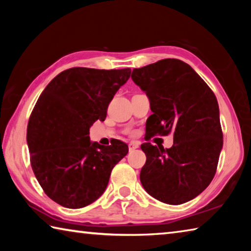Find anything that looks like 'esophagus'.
<instances>
[{"label": "esophagus", "instance_id": "obj_1", "mask_svg": "<svg viewBox=\"0 0 251 251\" xmlns=\"http://www.w3.org/2000/svg\"><path fill=\"white\" fill-rule=\"evenodd\" d=\"M128 148H129V151L136 150V148H138V144L137 143H130L128 145Z\"/></svg>", "mask_w": 251, "mask_h": 251}]
</instances>
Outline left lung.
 Returning <instances> with one entry per match:
<instances>
[{
	"label": "left lung",
	"mask_w": 251,
	"mask_h": 251,
	"mask_svg": "<svg viewBox=\"0 0 251 251\" xmlns=\"http://www.w3.org/2000/svg\"><path fill=\"white\" fill-rule=\"evenodd\" d=\"M131 78L146 93L152 114L146 122L147 141L174 135L166 148L142 144L146 155L141 182L159 201L180 205L197 197L214 178L223 147L218 101L192 66L165 58L141 69Z\"/></svg>",
	"instance_id": "left-lung-1"
}]
</instances>
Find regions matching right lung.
<instances>
[{"label": "right lung", "instance_id": "right-lung-1", "mask_svg": "<svg viewBox=\"0 0 251 251\" xmlns=\"http://www.w3.org/2000/svg\"><path fill=\"white\" fill-rule=\"evenodd\" d=\"M129 76V69L73 67L55 76L37 100L27 124L29 159L44 193L58 205L77 209L95 201L128 152L118 139L108 146L91 143L90 127L105 120Z\"/></svg>", "mask_w": 251, "mask_h": 251}]
</instances>
